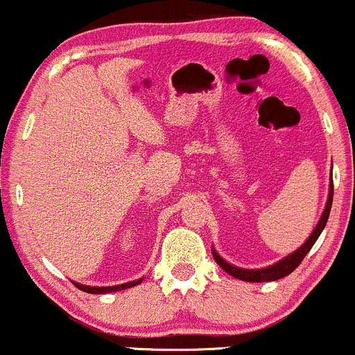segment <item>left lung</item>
I'll use <instances>...</instances> for the list:
<instances>
[{
	"mask_svg": "<svg viewBox=\"0 0 355 355\" xmlns=\"http://www.w3.org/2000/svg\"><path fill=\"white\" fill-rule=\"evenodd\" d=\"M332 197H334V182H331V190H329L327 205H325V210H324V214H322L319 223H317L315 230L312 232L311 237L307 239V242H305L304 245L299 248V250H295L294 254L285 257L284 260H280V262L275 263V266L267 267V268H259V270H247V268H239V267L230 266V263L225 262L222 257L217 255V252L211 250L215 262H217L218 266L222 267L223 270H225L229 275L235 277V279H239V280H245V282H270V280H279L285 275L292 274V272H294L295 268L300 266V262H302L304 257L309 254V250H311V248L313 247L315 240L319 239L320 232L324 230L325 223H327V220H329V214H331Z\"/></svg>",
	"mask_w": 355,
	"mask_h": 355,
	"instance_id": "left-lung-1",
	"label": "left lung"
}]
</instances>
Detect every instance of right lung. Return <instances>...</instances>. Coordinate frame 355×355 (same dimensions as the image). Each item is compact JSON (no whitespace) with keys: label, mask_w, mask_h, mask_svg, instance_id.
Segmentation results:
<instances>
[{"label":"right lung","mask_w":355,"mask_h":355,"mask_svg":"<svg viewBox=\"0 0 355 355\" xmlns=\"http://www.w3.org/2000/svg\"><path fill=\"white\" fill-rule=\"evenodd\" d=\"M141 280L138 279L135 282H128V284H121V285H115V287H88V285H80L75 284L80 291L88 292V294H110V292H116V291H125V288L135 287V285L140 284Z\"/></svg>","instance_id":"obj_1"}]
</instances>
